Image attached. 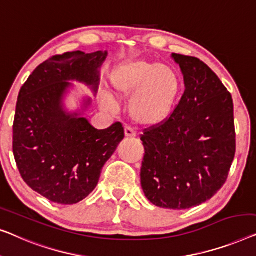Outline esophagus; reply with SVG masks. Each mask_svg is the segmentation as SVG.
<instances>
[{
    "mask_svg": "<svg viewBox=\"0 0 256 256\" xmlns=\"http://www.w3.org/2000/svg\"><path fill=\"white\" fill-rule=\"evenodd\" d=\"M124 132H125V136H128V138H134L136 136V132L131 126H125Z\"/></svg>",
    "mask_w": 256,
    "mask_h": 256,
    "instance_id": "obj_1",
    "label": "esophagus"
}]
</instances>
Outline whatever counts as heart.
<instances>
[{
	"label": "heart",
	"instance_id": "heart-1",
	"mask_svg": "<svg viewBox=\"0 0 256 256\" xmlns=\"http://www.w3.org/2000/svg\"><path fill=\"white\" fill-rule=\"evenodd\" d=\"M114 94L128 98V114L136 123L156 125L170 114L181 81L174 67L145 60H132L114 68L110 76ZM108 106L112 102L108 98Z\"/></svg>",
	"mask_w": 256,
	"mask_h": 256
}]
</instances>
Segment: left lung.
<instances>
[{
    "label": "left lung",
    "mask_w": 256,
    "mask_h": 256,
    "mask_svg": "<svg viewBox=\"0 0 256 256\" xmlns=\"http://www.w3.org/2000/svg\"><path fill=\"white\" fill-rule=\"evenodd\" d=\"M186 90L178 106L144 131L140 180L144 194L159 208L197 206L224 186L236 156L231 94L208 64L176 54Z\"/></svg>",
    "instance_id": "8db88e82"
}]
</instances>
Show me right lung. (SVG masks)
Returning <instances> with one entry per match:
<instances>
[{"mask_svg":"<svg viewBox=\"0 0 256 256\" xmlns=\"http://www.w3.org/2000/svg\"><path fill=\"white\" fill-rule=\"evenodd\" d=\"M106 51L67 52L39 64L20 88L12 150L22 178L58 204H76L98 183L103 166L124 138L120 122L97 130L82 112H67L64 96L78 81L97 92ZM84 100V109L90 106Z\"/></svg>","mask_w":256,"mask_h":256,"instance_id":"obj_1","label":"right lung"}]
</instances>
